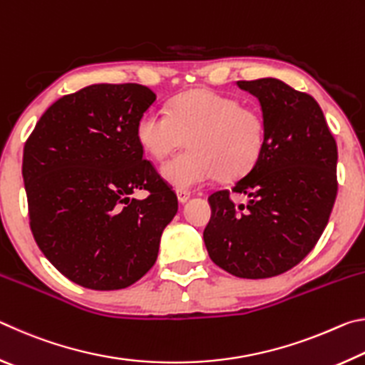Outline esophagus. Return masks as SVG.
Instances as JSON below:
<instances>
[{
	"mask_svg": "<svg viewBox=\"0 0 365 365\" xmlns=\"http://www.w3.org/2000/svg\"><path fill=\"white\" fill-rule=\"evenodd\" d=\"M177 197H178V201H180L183 205V202H187L190 200L191 193L188 190H177Z\"/></svg>",
	"mask_w": 365,
	"mask_h": 365,
	"instance_id": "1",
	"label": "esophagus"
}]
</instances>
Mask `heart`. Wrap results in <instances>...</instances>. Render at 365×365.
Wrapping results in <instances>:
<instances>
[{"mask_svg": "<svg viewBox=\"0 0 365 365\" xmlns=\"http://www.w3.org/2000/svg\"><path fill=\"white\" fill-rule=\"evenodd\" d=\"M135 135L154 159H164L188 140L190 150L160 168L164 180L177 190H191L217 175L225 180L246 175L261 159L267 138L259 110L206 88L177 96L169 114L146 110Z\"/></svg>", "mask_w": 365, "mask_h": 365, "instance_id": "1", "label": "heart"}]
</instances>
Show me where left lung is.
<instances>
[{"label": "left lung", "instance_id": "left-lung-1", "mask_svg": "<svg viewBox=\"0 0 365 365\" xmlns=\"http://www.w3.org/2000/svg\"><path fill=\"white\" fill-rule=\"evenodd\" d=\"M237 85L259 100L267 138L257 164L232 185L248 205H235L228 190L215 191L202 238L212 262L228 274L269 279L299 264L329 224L338 150L311 95L277 78Z\"/></svg>", "mask_w": 365, "mask_h": 365}]
</instances>
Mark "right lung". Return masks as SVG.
<instances>
[{
	"label": "right lung",
	"mask_w": 365,
	"mask_h": 365,
	"mask_svg": "<svg viewBox=\"0 0 365 365\" xmlns=\"http://www.w3.org/2000/svg\"><path fill=\"white\" fill-rule=\"evenodd\" d=\"M156 101L138 83H98L53 103L24 146L30 228L43 255L90 289L130 287L158 259L177 195L135 127ZM146 189L145 200L130 195Z\"/></svg>",
	"instance_id": "1"
}]
</instances>
